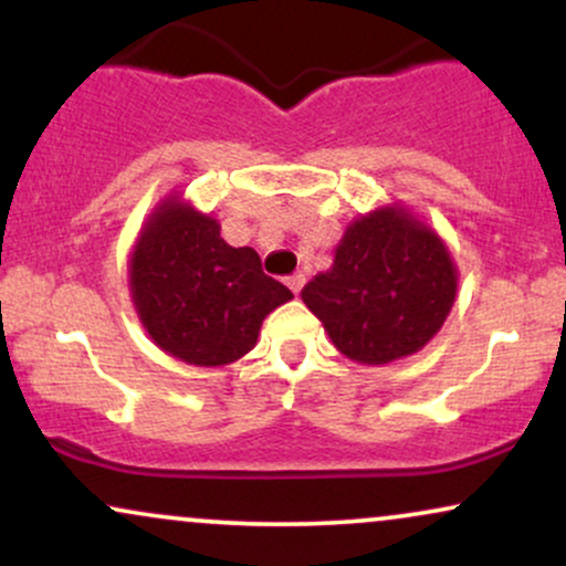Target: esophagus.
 <instances>
[{"mask_svg": "<svg viewBox=\"0 0 566 566\" xmlns=\"http://www.w3.org/2000/svg\"><path fill=\"white\" fill-rule=\"evenodd\" d=\"M303 284H305V274H292V276H287V287L295 292H301L303 290Z\"/></svg>", "mask_w": 566, "mask_h": 566, "instance_id": "obj_1", "label": "esophagus"}]
</instances>
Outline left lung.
<instances>
[{
  "label": "left lung",
  "mask_w": 566,
  "mask_h": 566,
  "mask_svg": "<svg viewBox=\"0 0 566 566\" xmlns=\"http://www.w3.org/2000/svg\"><path fill=\"white\" fill-rule=\"evenodd\" d=\"M458 276L441 239L405 212L356 220L335 265L305 284L303 303L335 348L361 365H388L423 348L450 314Z\"/></svg>",
  "instance_id": "8db88e82"
}]
</instances>
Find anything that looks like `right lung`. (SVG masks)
<instances>
[{"label": "right lung", "mask_w": 566, "mask_h": 566, "mask_svg": "<svg viewBox=\"0 0 566 566\" xmlns=\"http://www.w3.org/2000/svg\"><path fill=\"white\" fill-rule=\"evenodd\" d=\"M129 284L157 346L197 367L244 356L265 316L292 297L263 274L252 247H229L216 220L178 201L161 205L143 231Z\"/></svg>", "instance_id": "add662e5"}]
</instances>
